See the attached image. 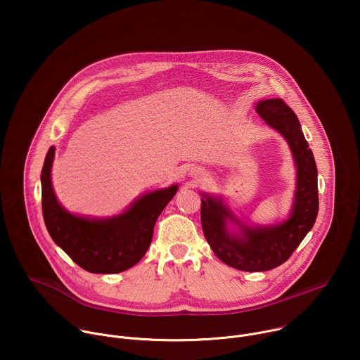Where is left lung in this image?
<instances>
[{
	"mask_svg": "<svg viewBox=\"0 0 360 360\" xmlns=\"http://www.w3.org/2000/svg\"><path fill=\"white\" fill-rule=\"evenodd\" d=\"M256 112L289 143L296 165V191L290 215L272 226L242 224L222 199L202 195L200 222L203 235L218 258L239 271L264 272L286 262L316 221L319 211L318 168L295 112L279 98L259 101ZM239 228L227 229V222Z\"/></svg>",
	"mask_w": 360,
	"mask_h": 360,
	"instance_id": "obj_1",
	"label": "left lung"
}]
</instances>
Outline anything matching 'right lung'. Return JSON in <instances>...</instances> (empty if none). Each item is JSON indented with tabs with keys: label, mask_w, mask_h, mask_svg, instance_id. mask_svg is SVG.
Returning a JSON list of instances; mask_svg holds the SVG:
<instances>
[{
	"label": "right lung",
	"mask_w": 360,
	"mask_h": 360,
	"mask_svg": "<svg viewBox=\"0 0 360 360\" xmlns=\"http://www.w3.org/2000/svg\"><path fill=\"white\" fill-rule=\"evenodd\" d=\"M56 146H51L41 171L42 215L53 240L82 269L91 274H118L138 264L148 250L153 226L178 185L157 189L136 199L122 214L91 219L70 214L58 202L51 168Z\"/></svg>",
	"instance_id": "obj_1"
}]
</instances>
